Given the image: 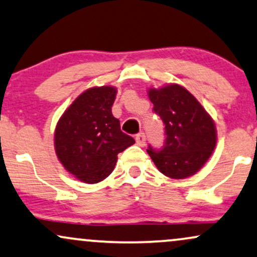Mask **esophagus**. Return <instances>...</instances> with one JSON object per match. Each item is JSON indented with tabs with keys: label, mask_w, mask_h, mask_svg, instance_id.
Segmentation results:
<instances>
[{
	"label": "esophagus",
	"mask_w": 257,
	"mask_h": 257,
	"mask_svg": "<svg viewBox=\"0 0 257 257\" xmlns=\"http://www.w3.org/2000/svg\"><path fill=\"white\" fill-rule=\"evenodd\" d=\"M146 135L143 134V132H141V134H138L137 136H136V143L138 144L140 147H144L146 146Z\"/></svg>",
	"instance_id": "esophagus-1"
}]
</instances>
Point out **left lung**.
Listing matches in <instances>:
<instances>
[{
	"mask_svg": "<svg viewBox=\"0 0 257 257\" xmlns=\"http://www.w3.org/2000/svg\"><path fill=\"white\" fill-rule=\"evenodd\" d=\"M153 111L165 125V143L148 147L150 158L165 176L184 179L195 174L210 158L216 144L212 117L188 90L177 84L150 89Z\"/></svg>",
	"mask_w": 257,
	"mask_h": 257,
	"instance_id": "8db88e82",
	"label": "left lung"
}]
</instances>
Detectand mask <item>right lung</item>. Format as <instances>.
I'll return each mask as SVG.
<instances>
[{
    "label": "right lung",
    "mask_w": 257,
    "mask_h": 257,
    "mask_svg": "<svg viewBox=\"0 0 257 257\" xmlns=\"http://www.w3.org/2000/svg\"><path fill=\"white\" fill-rule=\"evenodd\" d=\"M116 89L92 87L69 105L55 130L56 155L63 167L87 184L113 172L117 154L135 143L111 114Z\"/></svg>",
    "instance_id": "add662e5"
}]
</instances>
